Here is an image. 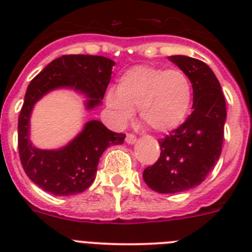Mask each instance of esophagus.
<instances>
[{
  "mask_svg": "<svg viewBox=\"0 0 252 252\" xmlns=\"http://www.w3.org/2000/svg\"><path fill=\"white\" fill-rule=\"evenodd\" d=\"M135 141H136V136H135L133 133H127V135H126V142H127V144H133Z\"/></svg>",
  "mask_w": 252,
  "mask_h": 252,
  "instance_id": "34e87169",
  "label": "esophagus"
}]
</instances>
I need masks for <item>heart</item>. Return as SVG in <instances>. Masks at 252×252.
<instances>
[{
	"instance_id": "1",
	"label": "heart",
	"mask_w": 252,
	"mask_h": 252,
	"mask_svg": "<svg viewBox=\"0 0 252 252\" xmlns=\"http://www.w3.org/2000/svg\"><path fill=\"white\" fill-rule=\"evenodd\" d=\"M192 94V83L183 70L137 65L121 75L116 92L107 95V104L120 122H127L139 108L146 126L168 132L184 122Z\"/></svg>"
}]
</instances>
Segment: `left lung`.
<instances>
[{
    "mask_svg": "<svg viewBox=\"0 0 252 252\" xmlns=\"http://www.w3.org/2000/svg\"><path fill=\"white\" fill-rule=\"evenodd\" d=\"M192 83L193 111L179 127L159 141L160 157L142 178L158 193H179L199 186L221 155L226 101L217 77L206 63L173 55Z\"/></svg>",
    "mask_w": 252,
    "mask_h": 252,
    "instance_id": "obj_1",
    "label": "left lung"
}]
</instances>
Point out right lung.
I'll list each match as a JSON object with an SVG mask.
<instances>
[{
    "label": "right lung",
    "mask_w": 252,
    "mask_h": 252,
    "mask_svg": "<svg viewBox=\"0 0 252 252\" xmlns=\"http://www.w3.org/2000/svg\"><path fill=\"white\" fill-rule=\"evenodd\" d=\"M113 65V60L98 55H63L48 64L29 84L17 126L20 160L26 175L45 192L54 195L84 192L94 180L103 151L122 144L126 135L113 132L101 121L92 120L66 146L41 150L29 139L34 104L50 91L70 88L88 98V110L94 108L103 99Z\"/></svg>",
    "instance_id": "add662e5"
}]
</instances>
